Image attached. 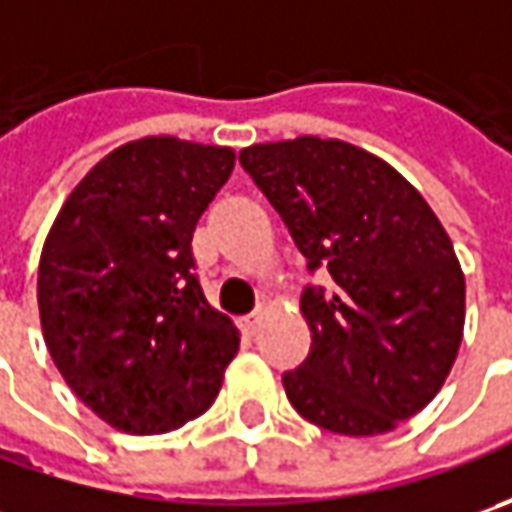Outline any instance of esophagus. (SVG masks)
I'll return each mask as SVG.
<instances>
[{"mask_svg": "<svg viewBox=\"0 0 512 512\" xmlns=\"http://www.w3.org/2000/svg\"><path fill=\"white\" fill-rule=\"evenodd\" d=\"M262 319H265V310H256V313L245 316L242 327H245L247 336H256V333H259V327H262Z\"/></svg>", "mask_w": 512, "mask_h": 512, "instance_id": "obj_1", "label": "esophagus"}]
</instances>
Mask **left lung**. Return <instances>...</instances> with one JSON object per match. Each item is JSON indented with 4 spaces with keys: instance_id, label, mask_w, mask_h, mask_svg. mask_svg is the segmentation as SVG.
I'll list each match as a JSON object with an SVG mask.
<instances>
[{
    "instance_id": "8db88e82",
    "label": "left lung",
    "mask_w": 512,
    "mask_h": 512,
    "mask_svg": "<svg viewBox=\"0 0 512 512\" xmlns=\"http://www.w3.org/2000/svg\"><path fill=\"white\" fill-rule=\"evenodd\" d=\"M242 168L276 207L307 267L310 356L282 376L307 422L379 436L442 390L464 336V273L424 196L384 159L342 139L250 145Z\"/></svg>"
}]
</instances>
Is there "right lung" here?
<instances>
[{
  "label": "right lung",
  "mask_w": 512,
  "mask_h": 512,
  "mask_svg": "<svg viewBox=\"0 0 512 512\" xmlns=\"http://www.w3.org/2000/svg\"><path fill=\"white\" fill-rule=\"evenodd\" d=\"M233 148L145 136L70 190L39 259V322L68 387L110 427L156 436L202 416L239 327L196 279L193 230Z\"/></svg>",
  "instance_id": "add662e5"
}]
</instances>
